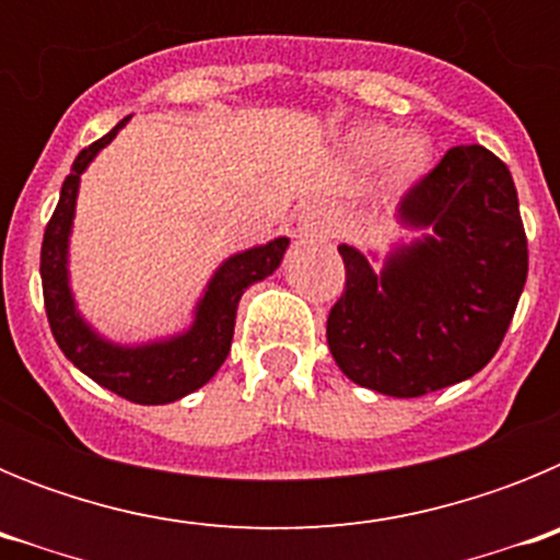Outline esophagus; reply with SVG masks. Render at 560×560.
I'll use <instances>...</instances> for the list:
<instances>
[{"label": "esophagus", "mask_w": 560, "mask_h": 560, "mask_svg": "<svg viewBox=\"0 0 560 560\" xmlns=\"http://www.w3.org/2000/svg\"><path fill=\"white\" fill-rule=\"evenodd\" d=\"M296 230L303 237H323L334 232V219L323 205H305L296 212Z\"/></svg>", "instance_id": "esophagus-1"}]
</instances>
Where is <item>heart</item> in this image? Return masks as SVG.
Returning a JSON list of instances; mask_svg holds the SVG:
<instances>
[{"mask_svg": "<svg viewBox=\"0 0 560 560\" xmlns=\"http://www.w3.org/2000/svg\"><path fill=\"white\" fill-rule=\"evenodd\" d=\"M348 148L359 162H375L384 156L387 179L393 185H412L432 167L434 148L427 133L409 131L395 137L389 126H364L348 137Z\"/></svg>", "mask_w": 560, "mask_h": 560, "instance_id": "1", "label": "heart"}]
</instances>
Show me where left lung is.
<instances>
[{
    "mask_svg": "<svg viewBox=\"0 0 560 560\" xmlns=\"http://www.w3.org/2000/svg\"><path fill=\"white\" fill-rule=\"evenodd\" d=\"M420 232L378 255L341 244L348 283L328 316V348L353 384L393 398L452 387L493 359L527 280L513 176L482 145H457L400 199Z\"/></svg>",
    "mask_w": 560,
    "mask_h": 560,
    "instance_id": "left-lung-1",
    "label": "left lung"
}]
</instances>
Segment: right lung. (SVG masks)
Returning <instances> with one entry per match:
<instances>
[{
    "label": "right lung",
    "mask_w": 560,
    "mask_h": 560,
    "mask_svg": "<svg viewBox=\"0 0 560 560\" xmlns=\"http://www.w3.org/2000/svg\"><path fill=\"white\" fill-rule=\"evenodd\" d=\"M128 120L131 117L120 120L106 137L83 148L63 179L61 199L44 230L42 244L44 308H47L49 328L58 348L81 373L120 398L145 404V407H160V404H173L196 393L219 373L230 355L241 296L249 285L275 275L289 249V237L280 235L269 244L252 246V249L226 257L224 264L212 271L205 294L199 296L190 328L162 336V339L140 341V345H122V341H112L97 334L86 323V316L78 311L75 294L69 285V237H72L83 171Z\"/></svg>",
    "instance_id": "add662e5"
}]
</instances>
